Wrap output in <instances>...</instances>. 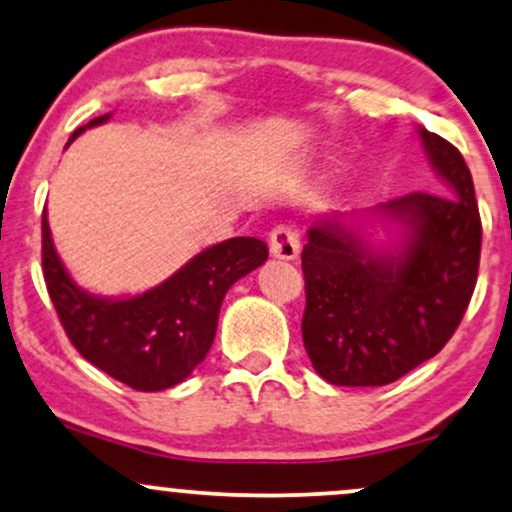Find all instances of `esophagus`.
<instances>
[{
	"mask_svg": "<svg viewBox=\"0 0 512 512\" xmlns=\"http://www.w3.org/2000/svg\"><path fill=\"white\" fill-rule=\"evenodd\" d=\"M301 251V239L296 227L292 225H277L273 232H270V254L275 258H282V261H294Z\"/></svg>",
	"mask_w": 512,
	"mask_h": 512,
	"instance_id": "obj_1",
	"label": "esophagus"
}]
</instances>
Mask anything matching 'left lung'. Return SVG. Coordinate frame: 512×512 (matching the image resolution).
<instances>
[{"label":"left lung","mask_w":512,"mask_h":512,"mask_svg":"<svg viewBox=\"0 0 512 512\" xmlns=\"http://www.w3.org/2000/svg\"><path fill=\"white\" fill-rule=\"evenodd\" d=\"M446 194L413 192L377 206L408 227L399 254H377L339 220L308 230L301 251L304 346L318 375L339 387H382L437 356L477 285L482 220L463 154L420 128Z\"/></svg>","instance_id":"1"}]
</instances>
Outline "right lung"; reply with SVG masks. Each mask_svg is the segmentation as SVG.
Here are the masks:
<instances>
[{"label": "right lung", "mask_w": 512, "mask_h": 512, "mask_svg": "<svg viewBox=\"0 0 512 512\" xmlns=\"http://www.w3.org/2000/svg\"><path fill=\"white\" fill-rule=\"evenodd\" d=\"M109 121V113L82 125ZM268 246L256 237H232L208 246L159 287L132 299H99L75 285L56 256L47 211L42 213V275L71 344L113 380L137 391L175 387L204 361L216 337L227 289L263 266Z\"/></svg>", "instance_id": "1"}]
</instances>
